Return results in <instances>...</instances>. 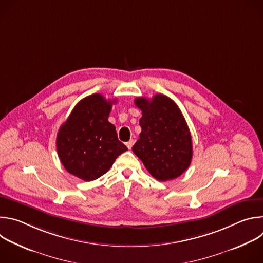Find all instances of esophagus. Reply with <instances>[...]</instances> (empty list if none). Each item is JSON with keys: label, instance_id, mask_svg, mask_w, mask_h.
<instances>
[{"label": "esophagus", "instance_id": "esophagus-1", "mask_svg": "<svg viewBox=\"0 0 263 263\" xmlns=\"http://www.w3.org/2000/svg\"><path fill=\"white\" fill-rule=\"evenodd\" d=\"M133 144H134V140H133V139H130L128 142H126V145H127V147H128L129 149H131V147L133 146Z\"/></svg>", "mask_w": 263, "mask_h": 263}]
</instances>
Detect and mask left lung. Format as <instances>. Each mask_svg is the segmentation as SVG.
I'll return each mask as SVG.
<instances>
[{"label":"left lung","mask_w":263,"mask_h":263,"mask_svg":"<svg viewBox=\"0 0 263 263\" xmlns=\"http://www.w3.org/2000/svg\"><path fill=\"white\" fill-rule=\"evenodd\" d=\"M141 109V132L132 149L145 168L159 181L173 180L191 165V131L178 105L164 95L152 100L135 99Z\"/></svg>","instance_id":"left-lung-1"}]
</instances>
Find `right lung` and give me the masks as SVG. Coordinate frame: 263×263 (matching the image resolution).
Segmentation results:
<instances>
[{"mask_svg":"<svg viewBox=\"0 0 263 263\" xmlns=\"http://www.w3.org/2000/svg\"><path fill=\"white\" fill-rule=\"evenodd\" d=\"M95 93L82 99L59 128L56 146L64 168L84 181L104 174L127 151L118 138L115 125L108 122L112 104Z\"/></svg>","mask_w":263,"mask_h":263,"instance_id":"add662e5","label":"right lung"}]
</instances>
